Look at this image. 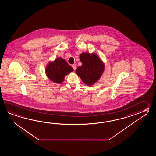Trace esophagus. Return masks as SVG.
I'll return each instance as SVG.
<instances>
[{
  "label": "esophagus",
  "instance_id": "1",
  "mask_svg": "<svg viewBox=\"0 0 156 156\" xmlns=\"http://www.w3.org/2000/svg\"><path fill=\"white\" fill-rule=\"evenodd\" d=\"M72 67H73V70H76V65L75 64H74V65H72Z\"/></svg>",
  "mask_w": 156,
  "mask_h": 156
}]
</instances>
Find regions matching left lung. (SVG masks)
<instances>
[{
	"instance_id": "obj_1",
	"label": "left lung",
	"mask_w": 156,
	"mask_h": 156,
	"mask_svg": "<svg viewBox=\"0 0 156 156\" xmlns=\"http://www.w3.org/2000/svg\"><path fill=\"white\" fill-rule=\"evenodd\" d=\"M80 60L82 65L77 67L76 73L83 83L90 86L99 79L104 69V64L95 53H81Z\"/></svg>"
}]
</instances>
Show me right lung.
<instances>
[{
	"mask_svg": "<svg viewBox=\"0 0 156 156\" xmlns=\"http://www.w3.org/2000/svg\"><path fill=\"white\" fill-rule=\"evenodd\" d=\"M73 71V69L65 60L59 57L53 62H50L46 69L47 77L55 83H61L65 75Z\"/></svg>",
	"mask_w": 156,
	"mask_h": 156,
	"instance_id": "1",
	"label": "right lung"
}]
</instances>
